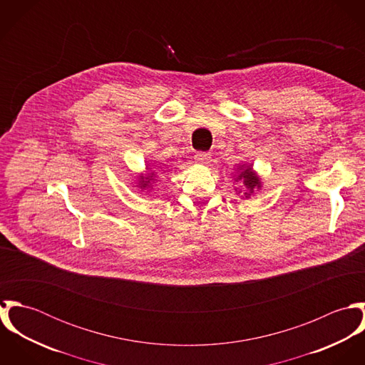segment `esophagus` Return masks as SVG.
<instances>
[{"label":"esophagus","mask_w":365,"mask_h":365,"mask_svg":"<svg viewBox=\"0 0 365 365\" xmlns=\"http://www.w3.org/2000/svg\"><path fill=\"white\" fill-rule=\"evenodd\" d=\"M209 158H210V155H209V153H202V152H200V153H197V155H195V160H197L200 164H207L209 161Z\"/></svg>","instance_id":"esophagus-1"}]
</instances>
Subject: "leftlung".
<instances>
[{"label":"left lung","instance_id":"8db88e82","mask_svg":"<svg viewBox=\"0 0 365 365\" xmlns=\"http://www.w3.org/2000/svg\"><path fill=\"white\" fill-rule=\"evenodd\" d=\"M233 181L242 184L243 192L237 187L235 188V191L239 195L242 194V198H246V200H249L252 195H255L262 188V180L259 173L253 168L252 163H246V161L237 164V170L233 174Z\"/></svg>","mask_w":365,"mask_h":365}]
</instances>
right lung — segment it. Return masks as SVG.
Returning a JSON list of instances; mask_svg holds the SVG:
<instances>
[{"label":"right lung","instance_id":"obj_1","mask_svg":"<svg viewBox=\"0 0 365 365\" xmlns=\"http://www.w3.org/2000/svg\"><path fill=\"white\" fill-rule=\"evenodd\" d=\"M146 170L143 173H139L138 177H136V188L140 191V192H150L153 190V185L157 182V175L160 171L153 170L150 167V163H146ZM161 173H165L164 170H161Z\"/></svg>","mask_w":365,"mask_h":365}]
</instances>
